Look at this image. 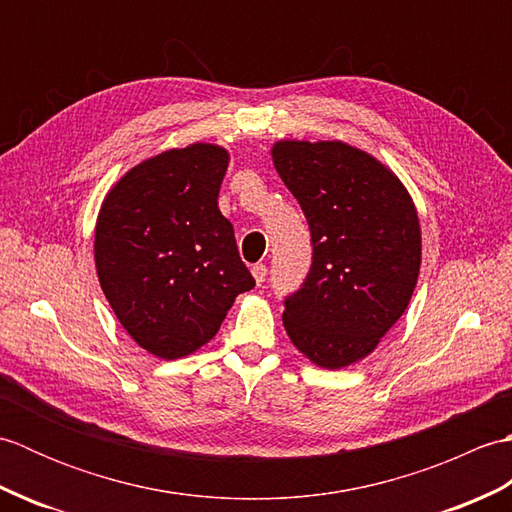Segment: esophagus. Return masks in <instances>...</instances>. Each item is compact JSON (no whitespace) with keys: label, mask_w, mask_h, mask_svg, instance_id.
<instances>
[{"label":"esophagus","mask_w":512,"mask_h":512,"mask_svg":"<svg viewBox=\"0 0 512 512\" xmlns=\"http://www.w3.org/2000/svg\"><path fill=\"white\" fill-rule=\"evenodd\" d=\"M250 273H253L255 281H257V286H262L264 281H266V273H268V268H266L264 264H255L253 268H250Z\"/></svg>","instance_id":"1"}]
</instances>
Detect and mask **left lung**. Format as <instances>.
<instances>
[{
	"label": "left lung",
	"mask_w": 512,
	"mask_h": 512,
	"mask_svg": "<svg viewBox=\"0 0 512 512\" xmlns=\"http://www.w3.org/2000/svg\"><path fill=\"white\" fill-rule=\"evenodd\" d=\"M270 154L312 235L310 273L286 299L284 328L323 369L363 361L418 284L416 204L394 171L343 140H277Z\"/></svg>",
	"instance_id": "left-lung-1"
}]
</instances>
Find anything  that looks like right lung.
Listing matches in <instances>:
<instances>
[{
  "mask_svg": "<svg viewBox=\"0 0 512 512\" xmlns=\"http://www.w3.org/2000/svg\"><path fill=\"white\" fill-rule=\"evenodd\" d=\"M228 160L211 143L162 151L129 169L96 217L105 297L127 334L165 361L209 343L239 292L255 286L217 206Z\"/></svg>",
  "mask_w": 512,
  "mask_h": 512,
  "instance_id": "add662e5",
  "label": "right lung"
}]
</instances>
